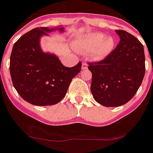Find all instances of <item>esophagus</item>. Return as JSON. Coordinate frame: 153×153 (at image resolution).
<instances>
[{"label":"esophagus","instance_id":"obj_1","mask_svg":"<svg viewBox=\"0 0 153 153\" xmlns=\"http://www.w3.org/2000/svg\"><path fill=\"white\" fill-rule=\"evenodd\" d=\"M87 64L85 63V62H83L82 63V69H87Z\"/></svg>","mask_w":153,"mask_h":153}]
</instances>
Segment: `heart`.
<instances>
[{
  "mask_svg": "<svg viewBox=\"0 0 153 153\" xmlns=\"http://www.w3.org/2000/svg\"><path fill=\"white\" fill-rule=\"evenodd\" d=\"M74 45L81 52H91L94 58L103 59L114 48V40L112 37H105L104 33L95 32L75 40Z\"/></svg>",
  "mask_w": 153,
  "mask_h": 153,
  "instance_id": "heart-1",
  "label": "heart"
}]
</instances>
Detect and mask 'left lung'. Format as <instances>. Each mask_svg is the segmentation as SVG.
<instances>
[{"label": "left lung", "instance_id": "1", "mask_svg": "<svg viewBox=\"0 0 153 153\" xmlns=\"http://www.w3.org/2000/svg\"><path fill=\"white\" fill-rule=\"evenodd\" d=\"M115 31L120 38L116 48L103 60L88 63L91 93L95 100L105 107L120 106L131 100L146 70L141 42L126 31Z\"/></svg>", "mask_w": 153, "mask_h": 153}]
</instances>
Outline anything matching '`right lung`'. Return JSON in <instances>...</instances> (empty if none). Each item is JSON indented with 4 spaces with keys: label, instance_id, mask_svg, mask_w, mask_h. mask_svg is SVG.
Masks as SVG:
<instances>
[{
    "label": "right lung",
    "instance_id": "add662e5",
    "mask_svg": "<svg viewBox=\"0 0 153 153\" xmlns=\"http://www.w3.org/2000/svg\"><path fill=\"white\" fill-rule=\"evenodd\" d=\"M56 29L34 28L20 37L13 47L10 62L13 84L21 97L32 105L58 103L66 96L72 78L81 72V62L66 67L55 55L41 50V36Z\"/></svg>",
    "mask_w": 153,
    "mask_h": 153
}]
</instances>
